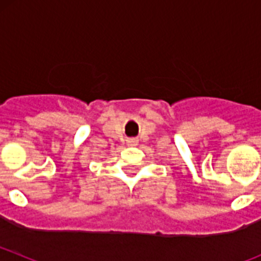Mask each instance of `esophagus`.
<instances>
[{
	"instance_id": "obj_1",
	"label": "esophagus",
	"mask_w": 261,
	"mask_h": 261,
	"mask_svg": "<svg viewBox=\"0 0 261 261\" xmlns=\"http://www.w3.org/2000/svg\"><path fill=\"white\" fill-rule=\"evenodd\" d=\"M128 145H130V146H135V145H137V141L136 140H128Z\"/></svg>"
}]
</instances>
